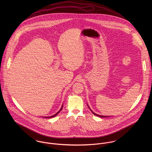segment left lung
<instances>
[{"instance_id":"left-lung-1","label":"left lung","mask_w":152,"mask_h":152,"mask_svg":"<svg viewBox=\"0 0 152 152\" xmlns=\"http://www.w3.org/2000/svg\"><path fill=\"white\" fill-rule=\"evenodd\" d=\"M88 108H89V109L91 110V111L92 112V113L94 114V115H95V116H99V117H101V118H106V117H110V116H103V115H98V114H96V113H94L91 109V108L89 107V106L88 105Z\"/></svg>"}]
</instances>
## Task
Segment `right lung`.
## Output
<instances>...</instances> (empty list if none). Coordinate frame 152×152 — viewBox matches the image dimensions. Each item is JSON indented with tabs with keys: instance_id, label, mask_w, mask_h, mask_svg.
Returning a JSON list of instances; mask_svg holds the SVG:
<instances>
[{
	"instance_id": "right-lung-1",
	"label": "right lung",
	"mask_w": 152,
	"mask_h": 152,
	"mask_svg": "<svg viewBox=\"0 0 152 152\" xmlns=\"http://www.w3.org/2000/svg\"><path fill=\"white\" fill-rule=\"evenodd\" d=\"M63 105H62V107H61V109H60V110L58 111V112H57L56 114H54V115H52V116H43V118H54V117H55L56 115H57L59 113H60V112L62 110V109H63Z\"/></svg>"
}]
</instances>
